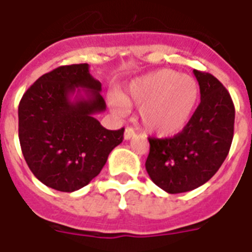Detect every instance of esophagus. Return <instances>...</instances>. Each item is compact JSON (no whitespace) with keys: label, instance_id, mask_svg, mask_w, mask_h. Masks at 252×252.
<instances>
[{"label":"esophagus","instance_id":"esophagus-1","mask_svg":"<svg viewBox=\"0 0 252 252\" xmlns=\"http://www.w3.org/2000/svg\"><path fill=\"white\" fill-rule=\"evenodd\" d=\"M134 134H136V132L132 128H126V130H124V140H130Z\"/></svg>","mask_w":252,"mask_h":252}]
</instances>
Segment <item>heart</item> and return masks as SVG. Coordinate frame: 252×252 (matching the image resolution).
<instances>
[{
  "mask_svg": "<svg viewBox=\"0 0 252 252\" xmlns=\"http://www.w3.org/2000/svg\"><path fill=\"white\" fill-rule=\"evenodd\" d=\"M199 95L196 78L171 69H159L132 81L124 94L110 99V104L118 112L126 106H138L142 126L150 133L167 137L187 126Z\"/></svg>",
  "mask_w": 252,
  "mask_h": 252,
  "instance_id": "obj_1",
  "label": "heart"
}]
</instances>
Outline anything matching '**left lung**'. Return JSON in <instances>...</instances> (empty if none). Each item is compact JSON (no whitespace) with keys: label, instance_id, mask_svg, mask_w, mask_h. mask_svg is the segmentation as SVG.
<instances>
[{"label":"left lung","instance_id":"1","mask_svg":"<svg viewBox=\"0 0 252 252\" xmlns=\"http://www.w3.org/2000/svg\"><path fill=\"white\" fill-rule=\"evenodd\" d=\"M200 86V104L174 137H149L145 162L150 179L168 193L203 186L219 171L234 134L235 110L229 91L215 76L193 70Z\"/></svg>","mask_w":252,"mask_h":252}]
</instances>
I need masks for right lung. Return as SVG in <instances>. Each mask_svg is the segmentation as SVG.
<instances>
[{"label": "right lung", "instance_id": "right-lung-1", "mask_svg": "<svg viewBox=\"0 0 252 252\" xmlns=\"http://www.w3.org/2000/svg\"><path fill=\"white\" fill-rule=\"evenodd\" d=\"M102 84L89 64L64 65L29 87L18 107L19 142L30 170L47 187L74 192L98 175L124 128L108 130L95 115L106 111Z\"/></svg>", "mask_w": 252, "mask_h": 252}]
</instances>
